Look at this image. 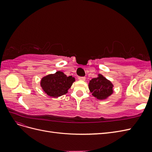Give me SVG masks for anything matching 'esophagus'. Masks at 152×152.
Instances as JSON below:
<instances>
[{"instance_id": "esophagus-1", "label": "esophagus", "mask_w": 152, "mask_h": 152, "mask_svg": "<svg viewBox=\"0 0 152 152\" xmlns=\"http://www.w3.org/2000/svg\"><path fill=\"white\" fill-rule=\"evenodd\" d=\"M78 79L80 80L84 81L86 80V77H78Z\"/></svg>"}]
</instances>
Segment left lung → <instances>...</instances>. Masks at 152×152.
<instances>
[{
  "label": "left lung",
  "instance_id": "obj_1",
  "mask_svg": "<svg viewBox=\"0 0 152 152\" xmlns=\"http://www.w3.org/2000/svg\"><path fill=\"white\" fill-rule=\"evenodd\" d=\"M113 85L102 74L92 79L89 83V89L94 97L99 100L108 98L113 93Z\"/></svg>",
  "mask_w": 152,
  "mask_h": 152
}]
</instances>
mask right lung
<instances>
[{
  "instance_id": "obj_1",
  "label": "right lung",
  "mask_w": 152,
  "mask_h": 152,
  "mask_svg": "<svg viewBox=\"0 0 152 152\" xmlns=\"http://www.w3.org/2000/svg\"><path fill=\"white\" fill-rule=\"evenodd\" d=\"M75 80L72 76L67 77L63 72L58 71L44 77L40 81V86L48 96L57 98L66 94Z\"/></svg>"
}]
</instances>
